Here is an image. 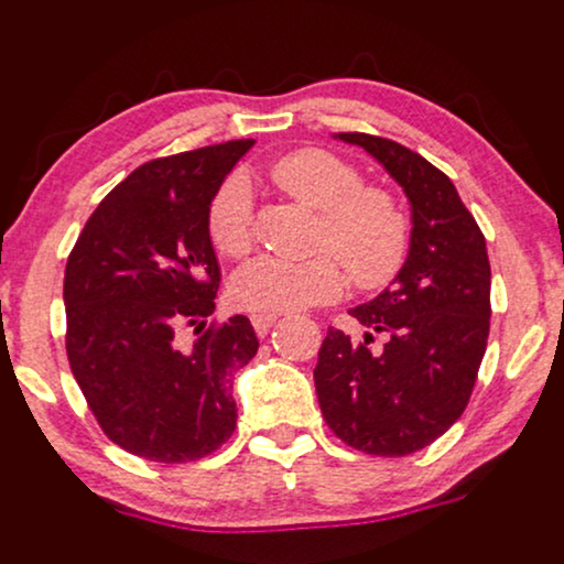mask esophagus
<instances>
[{"label":"esophagus","mask_w":564,"mask_h":564,"mask_svg":"<svg viewBox=\"0 0 564 564\" xmlns=\"http://www.w3.org/2000/svg\"><path fill=\"white\" fill-rule=\"evenodd\" d=\"M276 319H280V314H274V311H261V314L250 316V322H253L258 335H267L269 329L276 324Z\"/></svg>","instance_id":"obj_1"}]
</instances>
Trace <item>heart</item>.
Returning <instances> with one entry per match:
<instances>
[{
    "label": "heart",
    "instance_id": "obj_1",
    "mask_svg": "<svg viewBox=\"0 0 564 564\" xmlns=\"http://www.w3.org/2000/svg\"><path fill=\"white\" fill-rule=\"evenodd\" d=\"M271 178L284 195L322 214L319 245L341 258L359 288H380L399 274L409 250V218L386 189L361 187V174L348 161L327 150H297L274 163ZM208 231L224 256L240 258L250 250L253 200L242 176L227 178L218 189ZM334 257L258 256L231 276V295L253 311H295L329 301L346 284Z\"/></svg>",
    "mask_w": 564,
    "mask_h": 564
}]
</instances>
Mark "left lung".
<instances>
[{"label": "left lung", "mask_w": 564, "mask_h": 564, "mask_svg": "<svg viewBox=\"0 0 564 564\" xmlns=\"http://www.w3.org/2000/svg\"><path fill=\"white\" fill-rule=\"evenodd\" d=\"M403 189L412 214L409 253L372 301L348 311L364 324L354 343L329 329L314 369L316 395L340 441L375 456H406L438 441L473 395L488 327L491 263L486 237L454 182L390 139L340 131ZM387 335L369 349L373 333Z\"/></svg>", "instance_id": "obj_1"}]
</instances>
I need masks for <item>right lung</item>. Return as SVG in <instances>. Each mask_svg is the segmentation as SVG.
<instances>
[{
	"instance_id": "right-lung-1",
	"label": "right lung",
	"mask_w": 564,
	"mask_h": 564,
	"mask_svg": "<svg viewBox=\"0 0 564 564\" xmlns=\"http://www.w3.org/2000/svg\"><path fill=\"white\" fill-rule=\"evenodd\" d=\"M253 144L139 165L97 205L65 267L70 372L105 435L142 459L195 462L235 433L231 382L258 337L242 314L205 329L218 290L208 210Z\"/></svg>"
}]
</instances>
